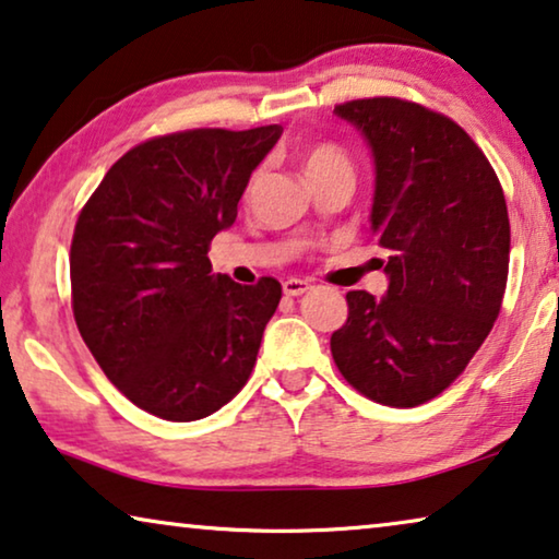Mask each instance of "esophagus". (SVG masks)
<instances>
[{
  "instance_id": "esophagus-1",
  "label": "esophagus",
  "mask_w": 559,
  "mask_h": 559,
  "mask_svg": "<svg viewBox=\"0 0 559 559\" xmlns=\"http://www.w3.org/2000/svg\"><path fill=\"white\" fill-rule=\"evenodd\" d=\"M310 282H305V280H285L282 282V293H285L287 297H299V295H305V293H310Z\"/></svg>"
}]
</instances>
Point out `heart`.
<instances>
[{
  "label": "heart",
  "mask_w": 559,
  "mask_h": 559,
  "mask_svg": "<svg viewBox=\"0 0 559 559\" xmlns=\"http://www.w3.org/2000/svg\"><path fill=\"white\" fill-rule=\"evenodd\" d=\"M328 171H347L350 174V160L345 158V153H340L333 145H318L307 153L305 158V174L307 179L318 174H328Z\"/></svg>",
  "instance_id": "heart-1"
}]
</instances>
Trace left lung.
Returning a JSON list of instances; mask_svg holds the SVG:
<instances>
[{
    "label": "left lung",
    "mask_w": 559,
    "mask_h": 559,
    "mask_svg": "<svg viewBox=\"0 0 559 559\" xmlns=\"http://www.w3.org/2000/svg\"><path fill=\"white\" fill-rule=\"evenodd\" d=\"M376 164L370 229L388 293H347L335 366L383 406L426 403L464 373L501 310L509 216L495 168L454 120L401 98L335 105Z\"/></svg>",
    "instance_id": "8db88e82"
}]
</instances>
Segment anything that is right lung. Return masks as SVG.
I'll list each match as a JSON object with an SVG mask.
<instances>
[{
    "label": "right lung",
    "instance_id": "obj_1",
    "mask_svg": "<svg viewBox=\"0 0 559 559\" xmlns=\"http://www.w3.org/2000/svg\"><path fill=\"white\" fill-rule=\"evenodd\" d=\"M280 135L282 126L158 135L118 158L78 216V330L110 383L153 416H212L252 373L282 285H237L212 274L206 254Z\"/></svg>",
    "mask_w": 559,
    "mask_h": 559
}]
</instances>
